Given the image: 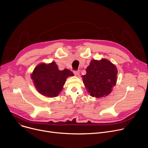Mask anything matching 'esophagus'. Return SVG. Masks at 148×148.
Wrapping results in <instances>:
<instances>
[{"label": "esophagus", "mask_w": 148, "mask_h": 148, "mask_svg": "<svg viewBox=\"0 0 148 148\" xmlns=\"http://www.w3.org/2000/svg\"><path fill=\"white\" fill-rule=\"evenodd\" d=\"M74 74H75V76L79 77V75H80V71L79 70H77V71H74Z\"/></svg>", "instance_id": "1"}]
</instances>
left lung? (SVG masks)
I'll return each instance as SVG.
<instances>
[{"instance_id": "left-lung-1", "label": "left lung", "mask_w": 148, "mask_h": 148, "mask_svg": "<svg viewBox=\"0 0 148 148\" xmlns=\"http://www.w3.org/2000/svg\"><path fill=\"white\" fill-rule=\"evenodd\" d=\"M118 70L107 59L92 60L86 68V74L82 76L90 95L101 98L108 95L116 85Z\"/></svg>"}]
</instances>
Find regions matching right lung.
Listing matches in <instances>:
<instances>
[{"mask_svg":"<svg viewBox=\"0 0 148 148\" xmlns=\"http://www.w3.org/2000/svg\"><path fill=\"white\" fill-rule=\"evenodd\" d=\"M74 74L70 70L60 71L54 62L50 64H41L34 69L31 78L37 90L47 97H57L63 88L68 76Z\"/></svg>","mask_w":148,"mask_h":148,"instance_id":"obj_1","label":"right lung"}]
</instances>
